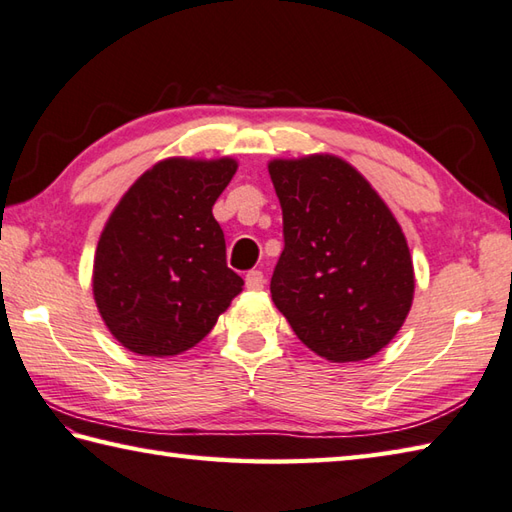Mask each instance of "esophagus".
<instances>
[{
    "mask_svg": "<svg viewBox=\"0 0 512 512\" xmlns=\"http://www.w3.org/2000/svg\"><path fill=\"white\" fill-rule=\"evenodd\" d=\"M266 284V277L262 270H250V273H246V288L248 290H262Z\"/></svg>",
    "mask_w": 512,
    "mask_h": 512,
    "instance_id": "obj_1",
    "label": "esophagus"
}]
</instances>
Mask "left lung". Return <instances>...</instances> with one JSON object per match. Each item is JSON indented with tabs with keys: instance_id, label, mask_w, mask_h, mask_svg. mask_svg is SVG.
Returning a JSON list of instances; mask_svg holds the SVG:
<instances>
[{
	"instance_id": "1",
	"label": "left lung",
	"mask_w": 512,
	"mask_h": 512,
	"mask_svg": "<svg viewBox=\"0 0 512 512\" xmlns=\"http://www.w3.org/2000/svg\"><path fill=\"white\" fill-rule=\"evenodd\" d=\"M284 253L270 295L299 341L330 363L378 354L413 303L405 233L376 189L332 154L275 158Z\"/></svg>"
}]
</instances>
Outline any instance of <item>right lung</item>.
<instances>
[{
  "label": "right lung",
  "instance_id": "1",
  "mask_svg": "<svg viewBox=\"0 0 512 512\" xmlns=\"http://www.w3.org/2000/svg\"><path fill=\"white\" fill-rule=\"evenodd\" d=\"M235 158H167L114 206L96 246L92 292L114 339L140 356L198 345L242 292L213 204Z\"/></svg>",
  "mask_w": 512,
  "mask_h": 512
}]
</instances>
